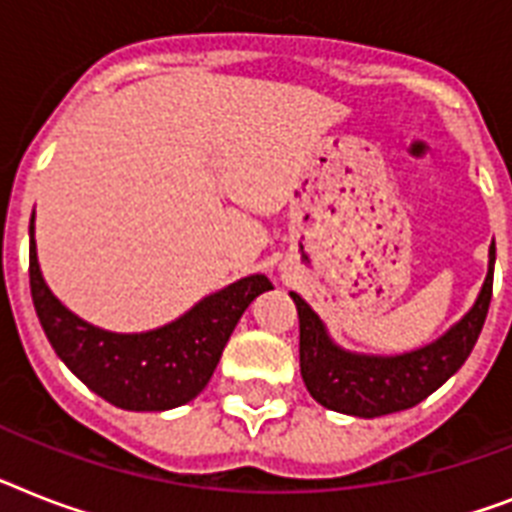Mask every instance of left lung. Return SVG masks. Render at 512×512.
I'll return each mask as SVG.
<instances>
[{"label": "left lung", "instance_id": "1", "mask_svg": "<svg viewBox=\"0 0 512 512\" xmlns=\"http://www.w3.org/2000/svg\"><path fill=\"white\" fill-rule=\"evenodd\" d=\"M492 278L494 242L489 247V273L479 299L463 315V321L421 350L394 357L355 355L336 347L313 307L292 292L299 315V371L307 392L328 410L357 418H378L418 405L452 373H458L460 365L471 355L489 313Z\"/></svg>", "mask_w": 512, "mask_h": 512}]
</instances>
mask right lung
Returning <instances> with one entry per match:
<instances>
[{
  "instance_id": "add662e5",
  "label": "right lung",
  "mask_w": 512,
  "mask_h": 512,
  "mask_svg": "<svg viewBox=\"0 0 512 512\" xmlns=\"http://www.w3.org/2000/svg\"><path fill=\"white\" fill-rule=\"evenodd\" d=\"M28 260L33 307L57 357L102 400L136 413H157L194 400L213 376L249 302L273 289L257 273L210 294L168 326L144 334H112L81 321L49 292L36 260L33 218Z\"/></svg>"
}]
</instances>
